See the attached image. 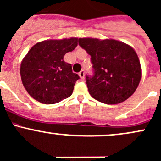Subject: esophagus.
<instances>
[{
  "mask_svg": "<svg viewBox=\"0 0 161 161\" xmlns=\"http://www.w3.org/2000/svg\"><path fill=\"white\" fill-rule=\"evenodd\" d=\"M79 77L81 78V79H84V77H85V72H84V70H81V71L79 72Z\"/></svg>",
  "mask_w": 161,
  "mask_h": 161,
  "instance_id": "esophagus-1",
  "label": "esophagus"
}]
</instances>
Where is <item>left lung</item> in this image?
Masks as SVG:
<instances>
[{"instance_id": "left-lung-1", "label": "left lung", "mask_w": 161, "mask_h": 161, "mask_svg": "<svg viewBox=\"0 0 161 161\" xmlns=\"http://www.w3.org/2000/svg\"><path fill=\"white\" fill-rule=\"evenodd\" d=\"M79 44L91 56L94 75L86 76L89 94L108 105L121 103L131 96L141 79V67L135 50L121 41L79 38Z\"/></svg>"}]
</instances>
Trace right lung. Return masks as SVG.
Here are the masks:
<instances>
[{"label": "right lung", "mask_w": 161, "mask_h": 161, "mask_svg": "<svg viewBox=\"0 0 161 161\" xmlns=\"http://www.w3.org/2000/svg\"><path fill=\"white\" fill-rule=\"evenodd\" d=\"M78 45V38L47 40L31 47L20 64L22 83L32 98L43 104L58 103L72 95L79 76L63 60Z\"/></svg>", "instance_id": "add662e5"}]
</instances>
